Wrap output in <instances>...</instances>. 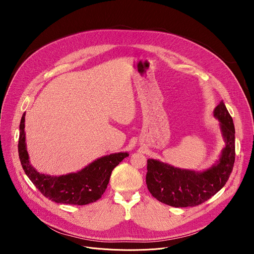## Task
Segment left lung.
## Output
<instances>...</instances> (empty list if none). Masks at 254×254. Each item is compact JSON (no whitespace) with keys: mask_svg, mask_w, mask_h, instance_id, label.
I'll return each instance as SVG.
<instances>
[{"mask_svg":"<svg viewBox=\"0 0 254 254\" xmlns=\"http://www.w3.org/2000/svg\"><path fill=\"white\" fill-rule=\"evenodd\" d=\"M214 116L220 121L226 146L219 162L203 173L180 170L157 160H148L146 183L150 193L162 203L173 207L198 206L223 188L235 161V128L223 101Z\"/></svg>","mask_w":254,"mask_h":254,"instance_id":"8db88e82","label":"left lung"}]
</instances>
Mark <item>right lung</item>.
I'll list each match as a JSON object with an SVG mask.
<instances>
[{"mask_svg":"<svg viewBox=\"0 0 254 254\" xmlns=\"http://www.w3.org/2000/svg\"><path fill=\"white\" fill-rule=\"evenodd\" d=\"M25 114L20 123L18 152L24 172L46 198L53 202L70 205H86L101 198L113 170L127 157L118 153L97 159L78 173L54 177L40 174L29 164L25 143Z\"/></svg>","mask_w":254,"mask_h":254,"instance_id":"obj_1","label":"right lung"}]
</instances>
